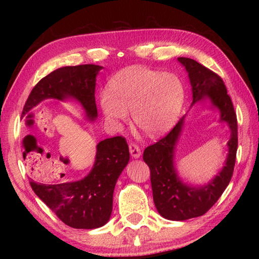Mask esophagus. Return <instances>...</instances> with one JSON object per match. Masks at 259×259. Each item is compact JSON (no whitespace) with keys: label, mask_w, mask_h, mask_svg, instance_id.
Here are the masks:
<instances>
[{"label":"esophagus","mask_w":259,"mask_h":259,"mask_svg":"<svg viewBox=\"0 0 259 259\" xmlns=\"http://www.w3.org/2000/svg\"><path fill=\"white\" fill-rule=\"evenodd\" d=\"M129 151H130L131 156H133L134 159H138V157L142 155V152H140L139 146L136 145V144H134V143H131L129 145Z\"/></svg>","instance_id":"1"}]
</instances>
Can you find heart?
I'll list each match as a JSON object with an SVG mask.
<instances>
[{
	"label": "heart",
	"instance_id": "obj_1",
	"mask_svg": "<svg viewBox=\"0 0 259 259\" xmlns=\"http://www.w3.org/2000/svg\"><path fill=\"white\" fill-rule=\"evenodd\" d=\"M100 94L105 120L115 128L129 121L146 134L156 136L171 126L182 111L185 90L174 74L134 67L113 78Z\"/></svg>",
	"mask_w": 259,
	"mask_h": 259
}]
</instances>
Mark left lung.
I'll return each mask as SVG.
<instances>
[{"mask_svg":"<svg viewBox=\"0 0 259 259\" xmlns=\"http://www.w3.org/2000/svg\"><path fill=\"white\" fill-rule=\"evenodd\" d=\"M178 60L185 66L190 77L192 104L208 97L212 106L221 112V121L229 124L231 138L227 143L229 155L224 168L211 182L203 186L186 185L179 179L175 170V146L182 133L185 116L178 121L168 135L145 148L143 160L151 170L153 200L159 213L169 221H186L202 216L217 202L231 182L238 150V121L224 81L194 59L179 57Z\"/></svg>","mask_w":259,"mask_h":259,"instance_id":"left-lung-1","label":"left lung"}]
</instances>
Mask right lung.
<instances>
[{"mask_svg":"<svg viewBox=\"0 0 259 259\" xmlns=\"http://www.w3.org/2000/svg\"><path fill=\"white\" fill-rule=\"evenodd\" d=\"M102 68L87 64L60 67L48 74L30 91L23 115L45 99L73 98L82 105L87 116L95 120L96 76ZM129 159L125 138L116 136L98 144L94 168L81 181L49 185L29 178V184L35 194L66 225L73 229H98L111 217L114 187Z\"/></svg>","mask_w":259,"mask_h":259,"instance_id":"obj_1","label":"right lung"}]
</instances>
